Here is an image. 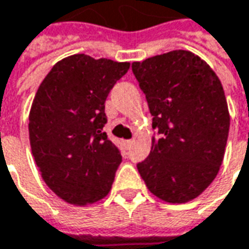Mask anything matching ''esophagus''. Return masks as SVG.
I'll return each mask as SVG.
<instances>
[{"mask_svg": "<svg viewBox=\"0 0 249 249\" xmlns=\"http://www.w3.org/2000/svg\"><path fill=\"white\" fill-rule=\"evenodd\" d=\"M132 142H134L132 139H128V141H124V146H125V147H126V149H128L129 146L132 145Z\"/></svg>", "mask_w": 249, "mask_h": 249, "instance_id": "34e87169", "label": "esophagus"}]
</instances>
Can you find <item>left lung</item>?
Returning a JSON list of instances; mask_svg holds the SVG:
<instances>
[{
  "label": "left lung",
  "mask_w": 249,
  "mask_h": 249,
  "mask_svg": "<svg viewBox=\"0 0 249 249\" xmlns=\"http://www.w3.org/2000/svg\"><path fill=\"white\" fill-rule=\"evenodd\" d=\"M132 72L157 131L138 171L157 198L192 200L211 185L224 157L230 115L222 83L205 61L184 50L132 62Z\"/></svg>",
  "instance_id": "obj_1"
}]
</instances>
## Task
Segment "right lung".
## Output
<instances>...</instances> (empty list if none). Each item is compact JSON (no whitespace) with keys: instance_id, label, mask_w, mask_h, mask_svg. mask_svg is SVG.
Masks as SVG:
<instances>
[{"instance_id":"1","label":"right lung","mask_w":249,"mask_h":249,"mask_svg":"<svg viewBox=\"0 0 249 249\" xmlns=\"http://www.w3.org/2000/svg\"><path fill=\"white\" fill-rule=\"evenodd\" d=\"M129 62L75 54L58 61L38 86L29 114V139L49 188L72 205H88L110 192L123 161L103 132L104 103Z\"/></svg>"}]
</instances>
